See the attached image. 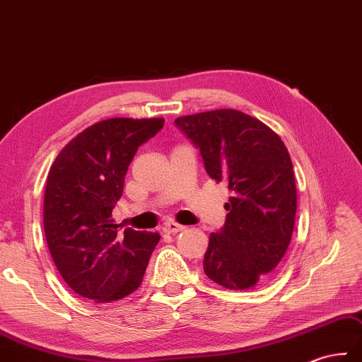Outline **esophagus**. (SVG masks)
I'll return each instance as SVG.
<instances>
[{
    "mask_svg": "<svg viewBox=\"0 0 362 362\" xmlns=\"http://www.w3.org/2000/svg\"><path fill=\"white\" fill-rule=\"evenodd\" d=\"M184 229H186V226H181V224L175 223V221H167L163 226V230L165 232V234H176V232H181Z\"/></svg>",
    "mask_w": 362,
    "mask_h": 362,
    "instance_id": "obj_1",
    "label": "esophagus"
}]
</instances>
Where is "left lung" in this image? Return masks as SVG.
I'll list each match as a JSON object with an SVG mask.
<instances>
[{
    "label": "left lung",
    "mask_w": 362,
    "mask_h": 362,
    "mask_svg": "<svg viewBox=\"0 0 362 362\" xmlns=\"http://www.w3.org/2000/svg\"><path fill=\"white\" fill-rule=\"evenodd\" d=\"M199 150L206 173L232 197L224 226L211 234L206 276L228 290H247L271 276L291 242L297 194L290 153L269 127L237 110L175 119Z\"/></svg>",
    "instance_id": "obj_1"
}]
</instances>
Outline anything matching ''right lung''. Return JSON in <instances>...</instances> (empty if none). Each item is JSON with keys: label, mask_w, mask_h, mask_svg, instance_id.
I'll use <instances>...</instances> for the list:
<instances>
[{"label": "right lung", "mask_w": 362, "mask_h": 362, "mask_svg": "<svg viewBox=\"0 0 362 362\" xmlns=\"http://www.w3.org/2000/svg\"><path fill=\"white\" fill-rule=\"evenodd\" d=\"M163 127L164 119L102 120L54 160L45 190V235L55 267L78 296L119 300L142 282L160 235L130 228L119 235L111 212L136 151Z\"/></svg>", "instance_id": "right-lung-1"}]
</instances>
